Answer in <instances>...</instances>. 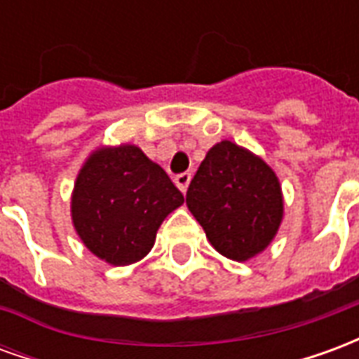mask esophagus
Masks as SVG:
<instances>
[{
	"instance_id": "esophagus-1",
	"label": "esophagus",
	"mask_w": 359,
	"mask_h": 359,
	"mask_svg": "<svg viewBox=\"0 0 359 359\" xmlns=\"http://www.w3.org/2000/svg\"><path fill=\"white\" fill-rule=\"evenodd\" d=\"M190 179H192V175H190L188 171L180 172V175H177V177H175V184L179 187L180 192H187L188 184H190Z\"/></svg>"
}]
</instances>
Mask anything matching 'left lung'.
Here are the masks:
<instances>
[{"label":"left lung","mask_w":359,"mask_h":359,"mask_svg":"<svg viewBox=\"0 0 359 359\" xmlns=\"http://www.w3.org/2000/svg\"><path fill=\"white\" fill-rule=\"evenodd\" d=\"M187 205L213 248L234 262L267 248L283 219L275 172L264 159L229 140L208 151L188 187Z\"/></svg>","instance_id":"8db88e82"}]
</instances>
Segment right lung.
Masks as SVG:
<instances>
[{
  "label": "right lung",
  "mask_w": 359,
  "mask_h": 359,
  "mask_svg": "<svg viewBox=\"0 0 359 359\" xmlns=\"http://www.w3.org/2000/svg\"><path fill=\"white\" fill-rule=\"evenodd\" d=\"M184 202L169 175L136 146L97 149L73 192V223L86 248L111 265L148 254L163 219Z\"/></svg>",
  "instance_id": "obj_1"
}]
</instances>
